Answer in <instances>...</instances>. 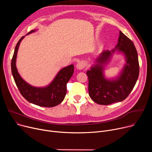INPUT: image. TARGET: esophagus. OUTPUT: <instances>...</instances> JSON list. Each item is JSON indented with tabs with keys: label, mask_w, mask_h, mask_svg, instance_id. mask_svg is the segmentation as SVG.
Instances as JSON below:
<instances>
[{
	"label": "esophagus",
	"mask_w": 152,
	"mask_h": 152,
	"mask_svg": "<svg viewBox=\"0 0 152 152\" xmlns=\"http://www.w3.org/2000/svg\"><path fill=\"white\" fill-rule=\"evenodd\" d=\"M85 67H86V63L83 61L78 62V63L76 65V68L79 70L84 69Z\"/></svg>",
	"instance_id": "34e87169"
}]
</instances>
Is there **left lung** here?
Masks as SVG:
<instances>
[{"instance_id":"8db88e82","label":"left lung","mask_w":152,"mask_h":152,"mask_svg":"<svg viewBox=\"0 0 152 152\" xmlns=\"http://www.w3.org/2000/svg\"><path fill=\"white\" fill-rule=\"evenodd\" d=\"M118 41L115 49L103 50L95 60L97 64L86 72L89 79V96L100 105H107L126 99L139 77L138 55L133 42L121 31H119ZM116 50L125 55L126 63L119 77L108 80L103 75L104 65Z\"/></svg>"}]
</instances>
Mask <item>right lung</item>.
<instances>
[{
    "label": "right lung",
    "mask_w": 152,
    "mask_h": 152,
    "mask_svg": "<svg viewBox=\"0 0 152 152\" xmlns=\"http://www.w3.org/2000/svg\"><path fill=\"white\" fill-rule=\"evenodd\" d=\"M32 30L26 34L35 32ZM23 36L16 45L12 59V73L16 85L22 96L29 102L43 107H53L61 103L66 94V84L74 73V65H70L62 68L52 82L44 87H36L28 84L20 76L16 67L17 52Z\"/></svg>",
    "instance_id": "right-lung-1"
}]
</instances>
